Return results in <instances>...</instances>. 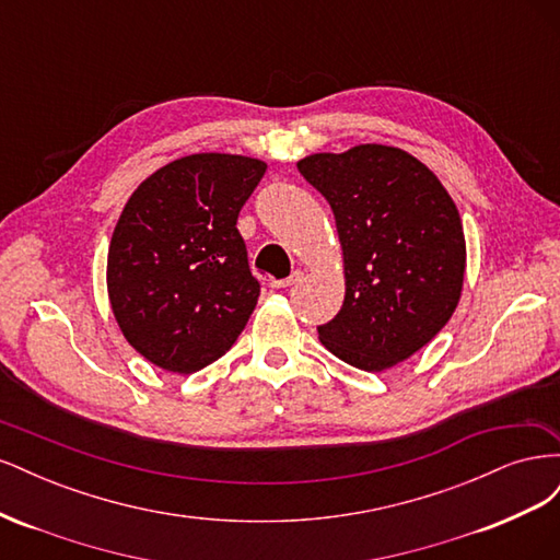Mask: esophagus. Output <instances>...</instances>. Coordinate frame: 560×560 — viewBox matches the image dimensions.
I'll return each instance as SVG.
<instances>
[{
    "instance_id": "1",
    "label": "esophagus",
    "mask_w": 560,
    "mask_h": 560,
    "mask_svg": "<svg viewBox=\"0 0 560 560\" xmlns=\"http://www.w3.org/2000/svg\"><path fill=\"white\" fill-rule=\"evenodd\" d=\"M301 278H303L301 270H294V273H292L290 278H282V280H270V287H273V290H284V287H292V284H296Z\"/></svg>"
}]
</instances>
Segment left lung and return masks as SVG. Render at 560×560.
I'll return each mask as SVG.
<instances>
[{"mask_svg":"<svg viewBox=\"0 0 560 560\" xmlns=\"http://www.w3.org/2000/svg\"><path fill=\"white\" fill-rule=\"evenodd\" d=\"M296 167L327 198L343 247L346 299L317 327L322 346L364 371L409 360L460 301L465 235L453 198L397 147L360 144Z\"/></svg>","mask_w":560,"mask_h":560,"instance_id":"left-lung-1","label":"left lung"}]
</instances>
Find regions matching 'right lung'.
Segmentation results:
<instances>
[{
	"mask_svg": "<svg viewBox=\"0 0 560 560\" xmlns=\"http://www.w3.org/2000/svg\"><path fill=\"white\" fill-rule=\"evenodd\" d=\"M266 163L194 154L163 165L130 196L107 257L114 317L142 358L194 374L235 343L259 280L235 226Z\"/></svg>",
	"mask_w": 560,
	"mask_h": 560,
	"instance_id": "obj_1",
	"label": "right lung"
}]
</instances>
